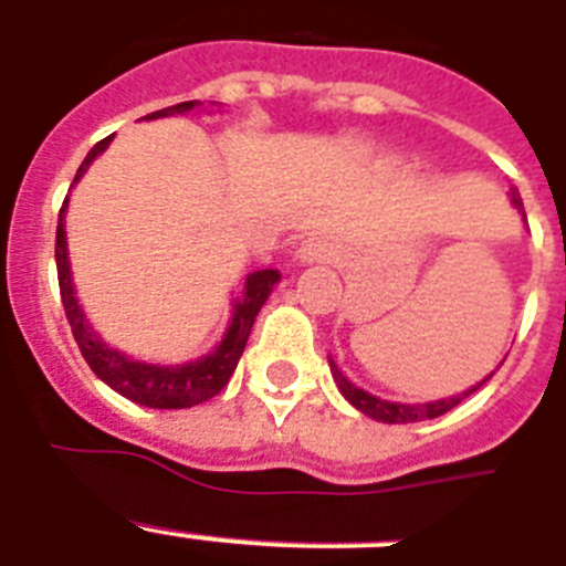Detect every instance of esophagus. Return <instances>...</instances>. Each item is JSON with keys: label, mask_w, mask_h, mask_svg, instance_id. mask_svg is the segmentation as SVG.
I'll list each match as a JSON object with an SVG mask.
<instances>
[{"label": "esophagus", "mask_w": 566, "mask_h": 566, "mask_svg": "<svg viewBox=\"0 0 566 566\" xmlns=\"http://www.w3.org/2000/svg\"><path fill=\"white\" fill-rule=\"evenodd\" d=\"M338 255H342V250H338V244L333 242V239H327V235L316 233V235H307L302 244H298L296 250V259L304 264H316V262H336Z\"/></svg>", "instance_id": "34e87169"}]
</instances>
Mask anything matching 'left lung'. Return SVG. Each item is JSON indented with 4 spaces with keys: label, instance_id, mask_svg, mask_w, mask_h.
<instances>
[{
    "label": "left lung",
    "instance_id": "obj_1",
    "mask_svg": "<svg viewBox=\"0 0 566 566\" xmlns=\"http://www.w3.org/2000/svg\"><path fill=\"white\" fill-rule=\"evenodd\" d=\"M513 205L518 210L521 208V199L518 193L513 190ZM331 370H333V378H336L338 390H342V396L347 401H350L356 410H361L365 416H370V419L376 421H385V424H412V421H424V419H439V416H444L447 410H453L455 405H461V401L470 396V392L479 390L484 381H488L493 373H490L484 381H479L475 387H470L467 392H459V396H453V399H441V401H427V405H399V401H385V399H376V396H370V392H365L361 387H356L353 381H347V378L342 376V370L336 367V361L331 358Z\"/></svg>",
    "mask_w": 566,
    "mask_h": 566
}]
</instances>
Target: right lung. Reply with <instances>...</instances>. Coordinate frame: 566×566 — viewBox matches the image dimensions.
<instances>
[{
    "label": "right lung",
    "mask_w": 566,
    "mask_h": 566,
    "mask_svg": "<svg viewBox=\"0 0 566 566\" xmlns=\"http://www.w3.org/2000/svg\"><path fill=\"white\" fill-rule=\"evenodd\" d=\"M193 105L199 102H179L174 107H165V111L147 113L145 119H159V116H174V113H188L193 111ZM113 136L96 142L91 147V154L85 156V161L78 165L76 170V185L82 176H85L87 165H91L96 156L111 145ZM71 185V188H73ZM65 210L67 199L59 210V224H56V273H59V293H62V307H65V316L71 322L73 338H76L78 350L85 356V361L91 365V370L105 381L107 387L125 396V399L136 401V405L156 407V410H181V407H193L201 401L213 399L216 392H222L224 385L233 376L235 365L244 353V344H248L250 327H253L255 316L262 311V304L268 302L270 290L279 282V270H255L244 279V293L242 298H235L233 304V318H230V327L224 333V338L219 342L213 353H208L205 358H196L190 365H176V367H161V365H147V361H136V358L125 356L116 347L102 342L96 336L91 324H87L85 313L78 307L76 296H73V282H71V262H67V242H65Z\"/></svg>",
    "instance_id": "right-lung-1"
}]
</instances>
